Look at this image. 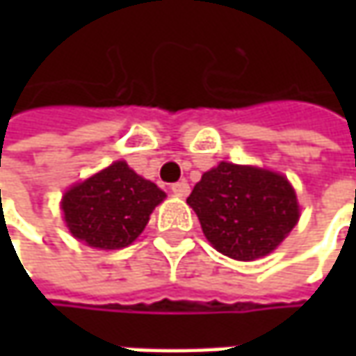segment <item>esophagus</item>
<instances>
[{"label":"esophagus","mask_w":356,"mask_h":356,"mask_svg":"<svg viewBox=\"0 0 356 356\" xmlns=\"http://www.w3.org/2000/svg\"><path fill=\"white\" fill-rule=\"evenodd\" d=\"M170 190L176 194V196H188L190 194V186H188V182H174V184L170 186Z\"/></svg>","instance_id":"34e87169"}]
</instances>
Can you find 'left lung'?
Listing matches in <instances>:
<instances>
[{"instance_id":"1","label":"left lung","mask_w":356,"mask_h":356,"mask_svg":"<svg viewBox=\"0 0 356 356\" xmlns=\"http://www.w3.org/2000/svg\"><path fill=\"white\" fill-rule=\"evenodd\" d=\"M186 202L213 248L241 261L273 252L299 220L287 178L229 162L206 172Z\"/></svg>"}]
</instances>
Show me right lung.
<instances>
[{
    "mask_svg": "<svg viewBox=\"0 0 356 356\" xmlns=\"http://www.w3.org/2000/svg\"><path fill=\"white\" fill-rule=\"evenodd\" d=\"M166 194L127 162H115L63 196L67 227L90 248H127L143 234Z\"/></svg>",
    "mask_w": 356,
    "mask_h": 356,
    "instance_id": "add662e5",
    "label": "right lung"
}]
</instances>
